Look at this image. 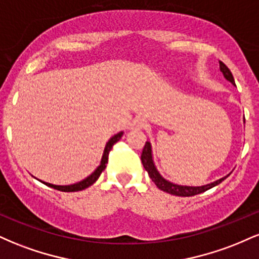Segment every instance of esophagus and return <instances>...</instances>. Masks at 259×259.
I'll return each instance as SVG.
<instances>
[{
  "label": "esophagus",
  "mask_w": 259,
  "mask_h": 259,
  "mask_svg": "<svg viewBox=\"0 0 259 259\" xmlns=\"http://www.w3.org/2000/svg\"><path fill=\"white\" fill-rule=\"evenodd\" d=\"M145 125H146V123H145L144 119H141V118H135V119L132 121V124H130V129L141 130V129H144Z\"/></svg>",
  "instance_id": "obj_1"
}]
</instances>
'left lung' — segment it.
I'll return each mask as SVG.
<instances>
[{
  "instance_id": "left-lung-1",
  "label": "left lung",
  "mask_w": 259,
  "mask_h": 259,
  "mask_svg": "<svg viewBox=\"0 0 259 259\" xmlns=\"http://www.w3.org/2000/svg\"><path fill=\"white\" fill-rule=\"evenodd\" d=\"M219 67H221V72L223 73V75L225 76V79L229 80L231 84L235 85L234 76L233 74H231L230 69H229L227 65L223 63L222 61H219ZM141 162H142V165H144V168L147 170L148 175H150V178L152 179V181L156 184V186L158 187L159 190H162V191L164 192H168V194L170 195L181 196V197H189V196L202 194V192L207 191V190L212 189V187H214L215 185H218V184H221L223 180L228 178L227 175V177L222 178V179L217 180L214 183L207 184V185H203V186H181V185H177V184L170 183V181L165 180L164 178L158 173V170H157L156 167H154V163L152 159V150H151V144L148 141L145 144L144 150H142Z\"/></svg>"
}]
</instances>
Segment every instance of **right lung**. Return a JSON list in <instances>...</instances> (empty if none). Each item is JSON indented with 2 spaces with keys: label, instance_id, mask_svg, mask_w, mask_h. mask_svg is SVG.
Listing matches in <instances>:
<instances>
[{
  "label": "right lung",
  "instance_id": "obj_1",
  "mask_svg": "<svg viewBox=\"0 0 259 259\" xmlns=\"http://www.w3.org/2000/svg\"><path fill=\"white\" fill-rule=\"evenodd\" d=\"M121 136H123V132L118 133L117 135H114L113 138L109 140L108 142H107L106 147H105V151H103V156H102V159H101V164L97 167L96 170L92 173L90 177H88L86 179H84L82 181H80V183H76V184H73V185H53V184H49V183H44V181H41V183H44L45 185L50 186V187H53V189L56 190H59V191H63V192H74V191H81V190H85L86 187L91 186L92 184L95 183L97 179L100 178L101 173H102L103 170H105V168L107 167V163H108V154L111 152L113 145L115 144V142H118L120 140Z\"/></svg>",
  "mask_w": 259,
  "mask_h": 259
}]
</instances>
